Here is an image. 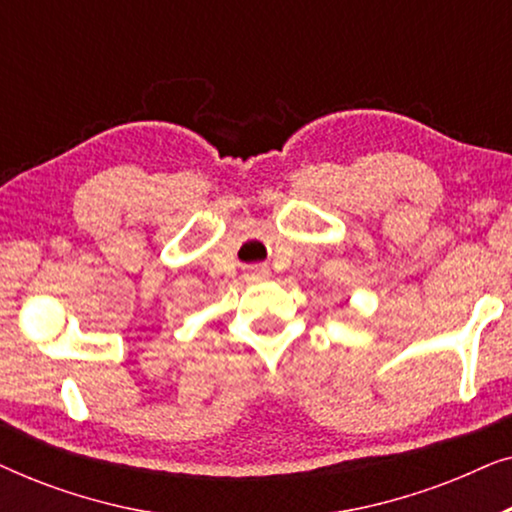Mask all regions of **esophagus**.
<instances>
[{
  "label": "esophagus",
  "mask_w": 512,
  "mask_h": 512,
  "mask_svg": "<svg viewBox=\"0 0 512 512\" xmlns=\"http://www.w3.org/2000/svg\"><path fill=\"white\" fill-rule=\"evenodd\" d=\"M268 275H270V270L265 268V265H261V268H254V270L249 272V277H251V279H265Z\"/></svg>",
  "instance_id": "obj_1"
}]
</instances>
